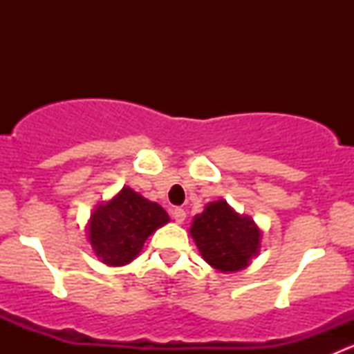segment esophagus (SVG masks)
<instances>
[{"label": "esophagus", "mask_w": 354, "mask_h": 354, "mask_svg": "<svg viewBox=\"0 0 354 354\" xmlns=\"http://www.w3.org/2000/svg\"><path fill=\"white\" fill-rule=\"evenodd\" d=\"M171 216H173V219L176 221L178 224H181L185 219H187V212H185L181 207H174V209L171 210Z\"/></svg>", "instance_id": "1"}]
</instances>
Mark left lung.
<instances>
[{
    "mask_svg": "<svg viewBox=\"0 0 354 354\" xmlns=\"http://www.w3.org/2000/svg\"><path fill=\"white\" fill-rule=\"evenodd\" d=\"M190 236L210 267L230 274L246 269L259 255L262 230L221 198L207 203L194 217Z\"/></svg>",
    "mask_w": 354,
    "mask_h": 354,
    "instance_id": "8db88e82",
    "label": "left lung"
}]
</instances>
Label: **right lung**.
I'll return each instance as SVG.
<instances>
[{"mask_svg":"<svg viewBox=\"0 0 354 354\" xmlns=\"http://www.w3.org/2000/svg\"><path fill=\"white\" fill-rule=\"evenodd\" d=\"M169 223L159 203L130 187L95 205L87 223V238L95 257L109 267H121L140 255L145 240Z\"/></svg>","mask_w":354,"mask_h":354,"instance_id":"1","label":"right lung"}]
</instances>
